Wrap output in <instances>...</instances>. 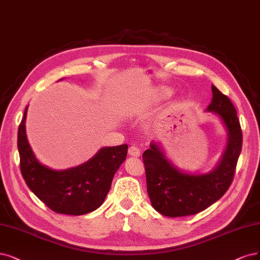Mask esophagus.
I'll list each match as a JSON object with an SVG mask.
<instances>
[{
  "label": "esophagus",
  "mask_w": 260,
  "mask_h": 260,
  "mask_svg": "<svg viewBox=\"0 0 260 260\" xmlns=\"http://www.w3.org/2000/svg\"><path fill=\"white\" fill-rule=\"evenodd\" d=\"M128 154L132 157H140L141 156V150L137 146H131L128 149Z\"/></svg>",
  "instance_id": "34e87169"
}]
</instances>
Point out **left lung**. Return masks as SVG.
<instances>
[{
	"instance_id": "1",
	"label": "left lung",
	"mask_w": 260,
	"mask_h": 260,
	"mask_svg": "<svg viewBox=\"0 0 260 260\" xmlns=\"http://www.w3.org/2000/svg\"><path fill=\"white\" fill-rule=\"evenodd\" d=\"M212 94V101L205 111L217 116L227 133L226 148L215 168L207 173L181 170L155 141L143 153L151 207L165 216L193 215L205 210L225 194L234 180L242 148V132L229 98L214 85Z\"/></svg>"
}]
</instances>
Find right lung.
Returning a JSON list of instances; mask_svg holds the SVG:
<instances>
[{
    "label": "right lung",
    "mask_w": 260,
    "mask_h": 260,
    "mask_svg": "<svg viewBox=\"0 0 260 260\" xmlns=\"http://www.w3.org/2000/svg\"><path fill=\"white\" fill-rule=\"evenodd\" d=\"M61 80V79H60ZM28 106L18 128V151L21 174L31 191L56 213L84 215L100 208L109 193L113 177L126 160L128 145L102 147L86 162L66 170L41 164L26 139Z\"/></svg>",
    "instance_id": "add662e5"
}]
</instances>
